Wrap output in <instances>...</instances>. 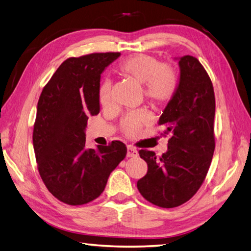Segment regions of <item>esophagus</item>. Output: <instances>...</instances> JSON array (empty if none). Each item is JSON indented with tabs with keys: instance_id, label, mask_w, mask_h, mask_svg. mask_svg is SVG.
<instances>
[{
	"instance_id": "obj_1",
	"label": "esophagus",
	"mask_w": 251,
	"mask_h": 251,
	"mask_svg": "<svg viewBox=\"0 0 251 251\" xmlns=\"http://www.w3.org/2000/svg\"><path fill=\"white\" fill-rule=\"evenodd\" d=\"M137 155H139V151H137L134 147L127 146L126 157H137Z\"/></svg>"
}]
</instances>
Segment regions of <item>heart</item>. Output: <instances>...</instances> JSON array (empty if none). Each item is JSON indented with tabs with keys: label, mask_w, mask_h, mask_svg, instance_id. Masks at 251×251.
Masks as SVG:
<instances>
[{
	"label": "heart",
	"mask_w": 251,
	"mask_h": 251,
	"mask_svg": "<svg viewBox=\"0 0 251 251\" xmlns=\"http://www.w3.org/2000/svg\"><path fill=\"white\" fill-rule=\"evenodd\" d=\"M121 75L143 84V92L151 104L161 105L172 99L177 88V74L172 66L160 64L154 56L137 54L126 58L119 65ZM100 103L108 107L111 103V82L105 80L99 91ZM148 120L145 111L136 110L127 114L121 122L122 130L127 135H135Z\"/></svg>",
	"instance_id": "obj_1"
}]
</instances>
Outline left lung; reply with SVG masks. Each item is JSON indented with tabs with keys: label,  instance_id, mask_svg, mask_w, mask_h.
I'll list each match as a JSON object with an SVG mask.
<instances>
[{
	"label": "left lung",
	"instance_id": "obj_1",
	"mask_svg": "<svg viewBox=\"0 0 251 251\" xmlns=\"http://www.w3.org/2000/svg\"><path fill=\"white\" fill-rule=\"evenodd\" d=\"M176 59L180 67L177 88L158 121L166 127V134L171 133L168 151L160 157L151 151H139L148 170L137 181V190L146 201L162 208L181 206L195 195L216 146L211 80L197 58L186 55Z\"/></svg>",
	"mask_w": 251,
	"mask_h": 251
}]
</instances>
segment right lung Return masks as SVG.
<instances>
[{"mask_svg": "<svg viewBox=\"0 0 251 251\" xmlns=\"http://www.w3.org/2000/svg\"><path fill=\"white\" fill-rule=\"evenodd\" d=\"M119 56L94 53L66 59L40 95L32 135L39 173L50 193L71 206L99 197L126 154L119 141L85 147L89 116L100 109V75Z\"/></svg>", "mask_w": 251, "mask_h": 251, "instance_id": "add662e5", "label": "right lung"}]
</instances>
